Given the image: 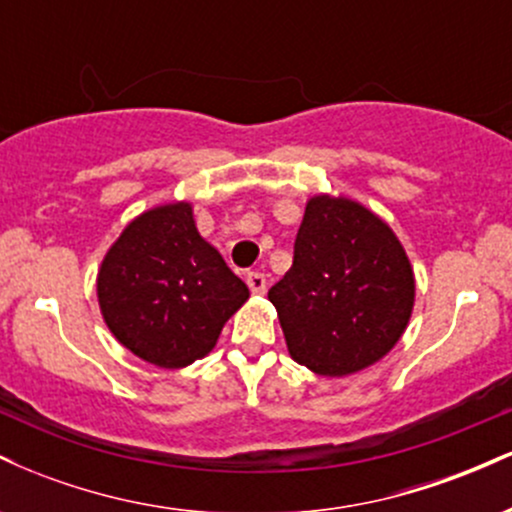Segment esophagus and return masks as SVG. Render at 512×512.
Wrapping results in <instances>:
<instances>
[{"instance_id":"34e87169","label":"esophagus","mask_w":512,"mask_h":512,"mask_svg":"<svg viewBox=\"0 0 512 512\" xmlns=\"http://www.w3.org/2000/svg\"><path fill=\"white\" fill-rule=\"evenodd\" d=\"M248 286H250V291L255 293V296H262V293L267 291V276H264V272H250L248 274Z\"/></svg>"}]
</instances>
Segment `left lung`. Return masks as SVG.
<instances>
[{
	"label": "left lung",
	"instance_id": "1",
	"mask_svg": "<svg viewBox=\"0 0 512 512\" xmlns=\"http://www.w3.org/2000/svg\"><path fill=\"white\" fill-rule=\"evenodd\" d=\"M414 298V269L395 231L342 195L308 199L291 269L269 289L291 358L325 378L390 354Z\"/></svg>",
	"mask_w": 512,
	"mask_h": 512
}]
</instances>
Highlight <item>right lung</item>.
<instances>
[{
  "mask_svg": "<svg viewBox=\"0 0 512 512\" xmlns=\"http://www.w3.org/2000/svg\"><path fill=\"white\" fill-rule=\"evenodd\" d=\"M113 337L158 368L204 358L248 286L197 231L190 202H170L132 219L105 252L96 279Z\"/></svg>",
  "mask_w": 512,
  "mask_h": 512,
  "instance_id": "add662e5",
  "label": "right lung"
}]
</instances>
